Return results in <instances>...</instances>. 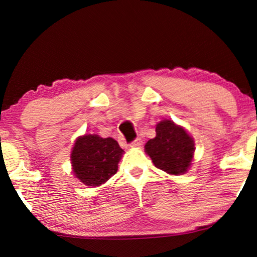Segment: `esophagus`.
<instances>
[{
    "label": "esophagus",
    "instance_id": "1",
    "mask_svg": "<svg viewBox=\"0 0 257 257\" xmlns=\"http://www.w3.org/2000/svg\"><path fill=\"white\" fill-rule=\"evenodd\" d=\"M141 145H142V139L141 138H136L132 143V144H130V146H132V147H139Z\"/></svg>",
    "mask_w": 257,
    "mask_h": 257
}]
</instances>
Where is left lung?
Returning a JSON list of instances; mask_svg holds the SVG:
<instances>
[{
	"mask_svg": "<svg viewBox=\"0 0 257 257\" xmlns=\"http://www.w3.org/2000/svg\"><path fill=\"white\" fill-rule=\"evenodd\" d=\"M155 132L156 136L145 145L147 155L160 170L169 175H184L194 158V139L171 120L160 121Z\"/></svg>",
	"mask_w": 257,
	"mask_h": 257,
	"instance_id": "1",
	"label": "left lung"
}]
</instances>
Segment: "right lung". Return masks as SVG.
<instances>
[{
  "mask_svg": "<svg viewBox=\"0 0 257 257\" xmlns=\"http://www.w3.org/2000/svg\"><path fill=\"white\" fill-rule=\"evenodd\" d=\"M123 150L111 137L85 135L76 139L71 152L73 173L86 186H101L118 171Z\"/></svg>",
  "mask_w": 257,
  "mask_h": 257,
  "instance_id": "1",
  "label": "right lung"
}]
</instances>
